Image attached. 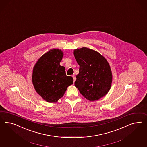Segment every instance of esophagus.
<instances>
[{"label": "esophagus", "mask_w": 147, "mask_h": 147, "mask_svg": "<svg viewBox=\"0 0 147 147\" xmlns=\"http://www.w3.org/2000/svg\"><path fill=\"white\" fill-rule=\"evenodd\" d=\"M72 77H73V80H74V82L76 81V77L75 75H73L72 76Z\"/></svg>", "instance_id": "obj_1"}]
</instances>
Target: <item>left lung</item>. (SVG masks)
Instances as JSON below:
<instances>
[{
  "label": "left lung",
  "mask_w": 147,
  "mask_h": 147,
  "mask_svg": "<svg viewBox=\"0 0 147 147\" xmlns=\"http://www.w3.org/2000/svg\"><path fill=\"white\" fill-rule=\"evenodd\" d=\"M74 55L80 66L75 86L89 101L102 98L111 88L112 82L111 69L106 59L98 52L86 47L75 49Z\"/></svg>",
  "instance_id": "1"
}]
</instances>
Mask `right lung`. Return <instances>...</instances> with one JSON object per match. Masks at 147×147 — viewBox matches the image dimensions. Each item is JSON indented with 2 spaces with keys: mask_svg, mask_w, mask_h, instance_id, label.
Segmentation results:
<instances>
[{
  "mask_svg": "<svg viewBox=\"0 0 147 147\" xmlns=\"http://www.w3.org/2000/svg\"><path fill=\"white\" fill-rule=\"evenodd\" d=\"M63 52L53 49L44 54L33 68L32 82L36 92L48 102H55L63 96L73 79L67 76L65 68L60 65Z\"/></svg>",
  "mask_w": 147,
  "mask_h": 147,
  "instance_id": "obj_1",
  "label": "right lung"
}]
</instances>
